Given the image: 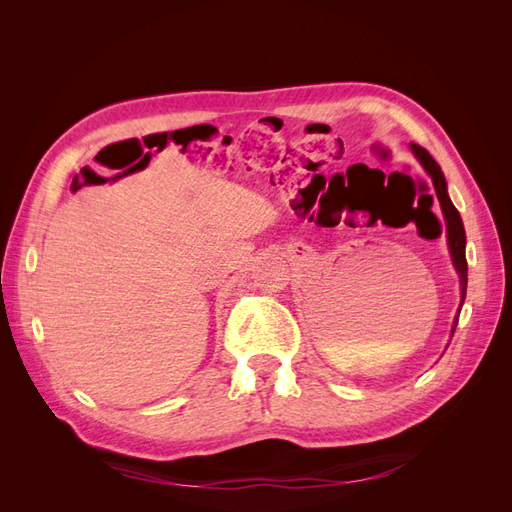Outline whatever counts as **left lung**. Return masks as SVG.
Instances as JSON below:
<instances>
[{
    "label": "left lung",
    "mask_w": 512,
    "mask_h": 512,
    "mask_svg": "<svg viewBox=\"0 0 512 512\" xmlns=\"http://www.w3.org/2000/svg\"><path fill=\"white\" fill-rule=\"evenodd\" d=\"M412 151H414V156L418 158V162H421L425 166L427 173L431 175L433 188H436V194H438V200H440V207H442L444 220H446V230H448V247H451V256H453V262H455V269H457V273L461 277V305H463V299H466V288H468L466 230H463V222H461L459 211L451 203V198H448L446 181H444V175H442L438 162L433 160L431 153L427 149H423L421 145H414L412 143ZM459 312H461V309H459ZM457 320H459V316L455 318L453 333H455V327H457Z\"/></svg>",
    "instance_id": "left-lung-1"
}]
</instances>
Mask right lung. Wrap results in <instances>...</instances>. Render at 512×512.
<instances>
[{
	"mask_svg": "<svg viewBox=\"0 0 512 512\" xmlns=\"http://www.w3.org/2000/svg\"><path fill=\"white\" fill-rule=\"evenodd\" d=\"M96 181H102V177H98V175H96Z\"/></svg>",
	"mask_w": 512,
	"mask_h": 512,
	"instance_id": "1",
	"label": "right lung"
}]
</instances>
